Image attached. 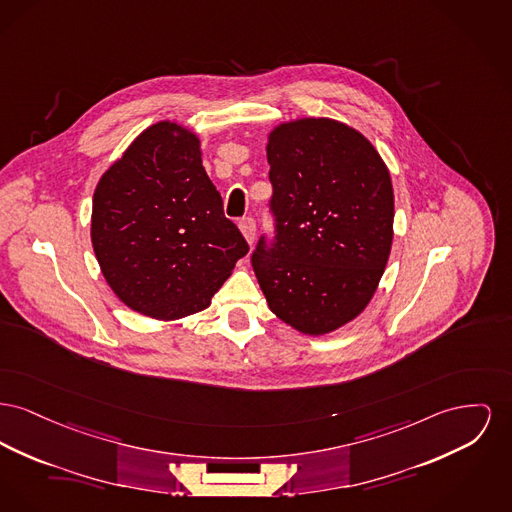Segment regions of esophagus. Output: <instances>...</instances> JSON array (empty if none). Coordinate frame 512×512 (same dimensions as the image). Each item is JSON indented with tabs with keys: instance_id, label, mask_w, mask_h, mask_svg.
Masks as SVG:
<instances>
[{
	"instance_id": "34e87169",
	"label": "esophagus",
	"mask_w": 512,
	"mask_h": 512,
	"mask_svg": "<svg viewBox=\"0 0 512 512\" xmlns=\"http://www.w3.org/2000/svg\"><path fill=\"white\" fill-rule=\"evenodd\" d=\"M240 230L243 234V238L247 240V243L251 245L255 240V230H257V224H255V218L253 216H245L240 220Z\"/></svg>"
}]
</instances>
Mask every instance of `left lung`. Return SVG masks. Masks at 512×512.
<instances>
[{
    "instance_id": "obj_1",
    "label": "left lung",
    "mask_w": 512,
    "mask_h": 512,
    "mask_svg": "<svg viewBox=\"0 0 512 512\" xmlns=\"http://www.w3.org/2000/svg\"><path fill=\"white\" fill-rule=\"evenodd\" d=\"M274 238L251 265L272 313L303 334L358 317L391 255V174L360 131L327 118L278 125L269 135Z\"/></svg>"
}]
</instances>
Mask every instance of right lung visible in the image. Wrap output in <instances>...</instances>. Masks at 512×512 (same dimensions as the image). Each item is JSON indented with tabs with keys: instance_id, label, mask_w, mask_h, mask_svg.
I'll list each match as a JSON object with an SVG mask.
<instances>
[{
	"instance_id": "obj_1",
	"label": "right lung",
	"mask_w": 512,
	"mask_h": 512,
	"mask_svg": "<svg viewBox=\"0 0 512 512\" xmlns=\"http://www.w3.org/2000/svg\"><path fill=\"white\" fill-rule=\"evenodd\" d=\"M91 238L114 294L162 321L209 307L249 251L224 216L197 135L172 121L145 129L100 178Z\"/></svg>"
}]
</instances>
